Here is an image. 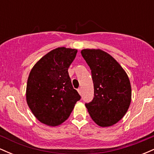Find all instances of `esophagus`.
Here are the masks:
<instances>
[{
	"mask_svg": "<svg viewBox=\"0 0 154 154\" xmlns=\"http://www.w3.org/2000/svg\"><path fill=\"white\" fill-rule=\"evenodd\" d=\"M77 91H78L79 94L81 95V94H82V89H81V88H78V89H77Z\"/></svg>",
	"mask_w": 154,
	"mask_h": 154,
	"instance_id": "34e87169",
	"label": "esophagus"
}]
</instances>
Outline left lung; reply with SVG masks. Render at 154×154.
Masks as SVG:
<instances>
[{
  "label": "left lung",
  "mask_w": 154,
  "mask_h": 154,
  "mask_svg": "<svg viewBox=\"0 0 154 154\" xmlns=\"http://www.w3.org/2000/svg\"><path fill=\"white\" fill-rule=\"evenodd\" d=\"M91 70L94 97L85 106L92 119L100 127H109L119 121L131 102L128 76L112 56L99 49L81 51Z\"/></svg>",
  "instance_id": "obj_1"
}]
</instances>
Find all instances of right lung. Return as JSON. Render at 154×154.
Masks as SVG:
<instances>
[{"label": "right lung", "mask_w": 154, "mask_h": 154, "mask_svg": "<svg viewBox=\"0 0 154 154\" xmlns=\"http://www.w3.org/2000/svg\"><path fill=\"white\" fill-rule=\"evenodd\" d=\"M77 53L76 49L58 48L32 69L26 84V102L40 122L53 127L61 125L80 100L68 72Z\"/></svg>", "instance_id": "1"}]
</instances>
